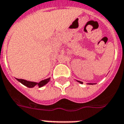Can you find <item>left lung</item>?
<instances>
[{"mask_svg": "<svg viewBox=\"0 0 124 124\" xmlns=\"http://www.w3.org/2000/svg\"><path fill=\"white\" fill-rule=\"evenodd\" d=\"M76 81H77L78 82H79V83H80V84L83 83V82H81V81H78V80H76ZM92 84L91 83H89V84Z\"/></svg>", "mask_w": 124, "mask_h": 124, "instance_id": "left-lung-1", "label": "left lung"}]
</instances>
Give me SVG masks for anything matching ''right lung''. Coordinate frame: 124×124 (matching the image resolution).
Masks as SVG:
<instances>
[{
	"mask_svg": "<svg viewBox=\"0 0 124 124\" xmlns=\"http://www.w3.org/2000/svg\"><path fill=\"white\" fill-rule=\"evenodd\" d=\"M50 80V78H47L43 80H41L40 82H30V81H27L26 80H23V79H17V80L18 82H20V83L23 84V85H24L28 88H34L35 86H38L39 88L42 87L44 85H46V84Z\"/></svg>",
	"mask_w": 124,
	"mask_h": 124,
	"instance_id": "1",
	"label": "right lung"
}]
</instances>
